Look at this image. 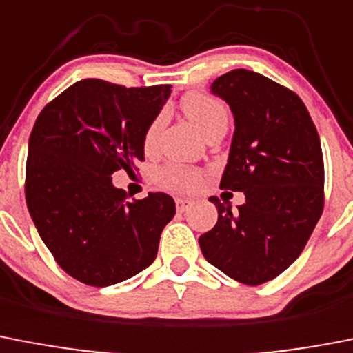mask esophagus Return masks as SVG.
I'll return each instance as SVG.
<instances>
[{"mask_svg": "<svg viewBox=\"0 0 353 353\" xmlns=\"http://www.w3.org/2000/svg\"><path fill=\"white\" fill-rule=\"evenodd\" d=\"M174 201H176V210H179L180 213L185 212V210L192 205V201H190V199H185V198H176Z\"/></svg>", "mask_w": 353, "mask_h": 353, "instance_id": "1", "label": "esophagus"}]
</instances>
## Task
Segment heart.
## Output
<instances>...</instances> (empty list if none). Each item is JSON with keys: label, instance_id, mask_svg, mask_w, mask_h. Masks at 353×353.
Returning a JSON list of instances; mask_svg holds the SVG:
<instances>
[{"label": "heart", "instance_id": "b5f03b06", "mask_svg": "<svg viewBox=\"0 0 353 353\" xmlns=\"http://www.w3.org/2000/svg\"><path fill=\"white\" fill-rule=\"evenodd\" d=\"M182 108L187 117H189V121L203 134L208 129H212L213 125L221 124V122H228V108L224 106V103L212 98V96L201 94V92H190V94H187L182 99ZM157 128H159V121H155L150 125V129H148L147 143L152 141ZM201 180V171L187 166H176V164L161 168L155 173V182L159 183L163 189L171 190V192H190V190L198 189Z\"/></svg>", "mask_w": 353, "mask_h": 353}]
</instances>
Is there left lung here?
<instances>
[{
    "label": "left lung",
    "instance_id": "1",
    "mask_svg": "<svg viewBox=\"0 0 353 353\" xmlns=\"http://www.w3.org/2000/svg\"><path fill=\"white\" fill-rule=\"evenodd\" d=\"M229 105L234 134L221 189L240 190L232 212L216 198L219 221L199 236L212 266L261 285L299 257L324 210V159L315 124L292 90L261 73L232 70L210 87Z\"/></svg>",
    "mask_w": 353,
    "mask_h": 353
}]
</instances>
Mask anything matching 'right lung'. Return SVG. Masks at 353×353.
I'll return each instance as SVG.
<instances>
[{"mask_svg": "<svg viewBox=\"0 0 353 353\" xmlns=\"http://www.w3.org/2000/svg\"><path fill=\"white\" fill-rule=\"evenodd\" d=\"M171 85L79 80L38 115L28 143L26 203L41 241L70 276L124 282L154 263L174 201L164 192L125 201L112 182L145 161V137Z\"/></svg>", "mask_w": 353, "mask_h": 353, "instance_id": "right-lung-1", "label": "right lung"}]
</instances>
